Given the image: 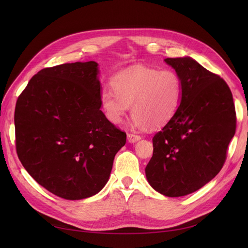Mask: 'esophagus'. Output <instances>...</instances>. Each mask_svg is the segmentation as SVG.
<instances>
[{"label": "esophagus", "instance_id": "esophagus-1", "mask_svg": "<svg viewBox=\"0 0 248 248\" xmlns=\"http://www.w3.org/2000/svg\"><path fill=\"white\" fill-rule=\"evenodd\" d=\"M127 140H128V142H130V144H133V142H137L138 140H140V137L136 136V134L128 133V134H127Z\"/></svg>", "mask_w": 248, "mask_h": 248}]
</instances>
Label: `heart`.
I'll return each mask as SVG.
<instances>
[{
  "label": "heart",
  "mask_w": 248,
  "mask_h": 248,
  "mask_svg": "<svg viewBox=\"0 0 248 248\" xmlns=\"http://www.w3.org/2000/svg\"><path fill=\"white\" fill-rule=\"evenodd\" d=\"M112 89H102L100 104L112 124H120L131 110L132 125L144 129L159 128L174 117L182 95L181 80L170 69L134 66L117 73Z\"/></svg>",
  "instance_id": "b5f03b06"
}]
</instances>
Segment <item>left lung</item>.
Wrapping results in <instances>:
<instances>
[{
	"label": "left lung",
	"instance_id": "1",
	"mask_svg": "<svg viewBox=\"0 0 248 248\" xmlns=\"http://www.w3.org/2000/svg\"><path fill=\"white\" fill-rule=\"evenodd\" d=\"M181 80L179 107L153 138L146 178L153 189L178 198L199 190L218 174L236 131L227 82L190 57L167 58Z\"/></svg>",
	"mask_w": 248,
	"mask_h": 248
}]
</instances>
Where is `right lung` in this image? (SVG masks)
Listing matches in <instances>:
<instances>
[{
	"instance_id": "add662e5",
	"label": "right lung",
	"mask_w": 248,
	"mask_h": 248,
	"mask_svg": "<svg viewBox=\"0 0 248 248\" xmlns=\"http://www.w3.org/2000/svg\"><path fill=\"white\" fill-rule=\"evenodd\" d=\"M98 63L44 68L18 97L16 151L35 181L65 200H82L108 183L126 142L100 109Z\"/></svg>"
}]
</instances>
